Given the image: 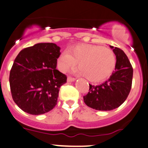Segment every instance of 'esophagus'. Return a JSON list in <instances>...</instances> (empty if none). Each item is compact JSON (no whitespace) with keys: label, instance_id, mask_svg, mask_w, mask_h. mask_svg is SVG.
I'll list each match as a JSON object with an SVG mask.
<instances>
[{"label":"esophagus","instance_id":"esophagus-1","mask_svg":"<svg viewBox=\"0 0 148 148\" xmlns=\"http://www.w3.org/2000/svg\"><path fill=\"white\" fill-rule=\"evenodd\" d=\"M74 81H75V78H73V77H68V78H67V82H74Z\"/></svg>","mask_w":148,"mask_h":148}]
</instances>
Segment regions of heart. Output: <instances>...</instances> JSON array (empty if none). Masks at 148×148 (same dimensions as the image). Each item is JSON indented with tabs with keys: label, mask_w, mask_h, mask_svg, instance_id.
Returning <instances> with one entry per match:
<instances>
[{
	"label": "heart",
	"mask_w": 148,
	"mask_h": 148,
	"mask_svg": "<svg viewBox=\"0 0 148 148\" xmlns=\"http://www.w3.org/2000/svg\"><path fill=\"white\" fill-rule=\"evenodd\" d=\"M78 61L77 74L85 75L91 82H100L109 77L115 69L116 58L108 47L94 44H78L64 51L57 59L58 70L65 73Z\"/></svg>",
	"instance_id": "heart-1"
}]
</instances>
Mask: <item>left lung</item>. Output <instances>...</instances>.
<instances>
[{"label":"left lung","instance_id":"left-lung-1","mask_svg":"<svg viewBox=\"0 0 148 148\" xmlns=\"http://www.w3.org/2000/svg\"><path fill=\"white\" fill-rule=\"evenodd\" d=\"M116 58L115 71L108 80L99 85H90V91L83 97L89 107L99 111H111L125 101L131 89L133 68L121 49L110 46Z\"/></svg>","mask_w":148,"mask_h":148}]
</instances>
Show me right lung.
<instances>
[{
  "label": "right lung",
  "instance_id": "obj_1",
  "mask_svg": "<svg viewBox=\"0 0 148 148\" xmlns=\"http://www.w3.org/2000/svg\"><path fill=\"white\" fill-rule=\"evenodd\" d=\"M59 47L53 43H39L23 49L10 70L12 99L22 110L40 115L53 109L59 88L67 77L56 69Z\"/></svg>",
  "mask_w": 148,
  "mask_h": 148
}]
</instances>
